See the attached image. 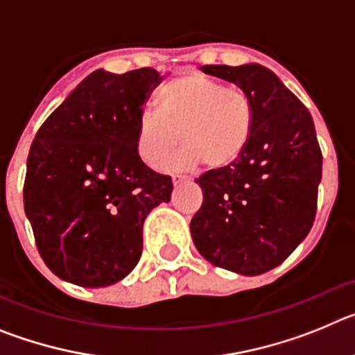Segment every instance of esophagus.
I'll return each instance as SVG.
<instances>
[{
    "instance_id": "1",
    "label": "esophagus",
    "mask_w": 355,
    "mask_h": 355,
    "mask_svg": "<svg viewBox=\"0 0 355 355\" xmlns=\"http://www.w3.org/2000/svg\"><path fill=\"white\" fill-rule=\"evenodd\" d=\"M187 180H188L187 175H172V184H174V187H178V184H181L183 181H187Z\"/></svg>"
}]
</instances>
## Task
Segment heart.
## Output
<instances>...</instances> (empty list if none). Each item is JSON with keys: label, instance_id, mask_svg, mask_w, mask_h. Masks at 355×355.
<instances>
[{"label": "heart", "instance_id": "1", "mask_svg": "<svg viewBox=\"0 0 355 355\" xmlns=\"http://www.w3.org/2000/svg\"><path fill=\"white\" fill-rule=\"evenodd\" d=\"M155 112L140 117L135 147L149 167L156 168L181 140L183 147L165 168L193 171L206 163L211 171L233 165L249 146L254 130V105L240 87L202 74H188L163 85Z\"/></svg>", "mask_w": 355, "mask_h": 355}]
</instances>
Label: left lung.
Returning <instances> with one entry per match:
<instances>
[{"label": "left lung", "instance_id": "1", "mask_svg": "<svg viewBox=\"0 0 355 355\" xmlns=\"http://www.w3.org/2000/svg\"><path fill=\"white\" fill-rule=\"evenodd\" d=\"M245 90L254 130L243 155L196 183L202 206L190 222L197 250L240 275L272 270L311 231L322 180V150L311 114L270 69L259 64L202 65Z\"/></svg>", "mask_w": 355, "mask_h": 355}]
</instances>
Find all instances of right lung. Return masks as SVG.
Masks as SVG:
<instances>
[{"instance_id": "1", "label": "right lung", "mask_w": 355, "mask_h": 355, "mask_svg": "<svg viewBox=\"0 0 355 355\" xmlns=\"http://www.w3.org/2000/svg\"><path fill=\"white\" fill-rule=\"evenodd\" d=\"M159 80L150 67L97 69L37 131L24 211L44 263L67 283L122 281L142 256L146 216L171 200V178L150 171L135 147L144 103Z\"/></svg>"}]
</instances>
